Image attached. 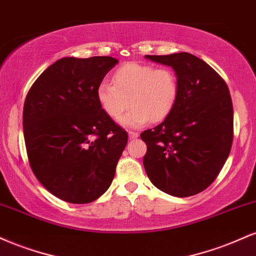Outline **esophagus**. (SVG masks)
Returning <instances> with one entry per match:
<instances>
[{
  "label": "esophagus",
  "mask_w": 256,
  "mask_h": 256,
  "mask_svg": "<svg viewBox=\"0 0 256 256\" xmlns=\"http://www.w3.org/2000/svg\"><path fill=\"white\" fill-rule=\"evenodd\" d=\"M128 135H129V139L130 140L138 139V138H139V133H136V132H129Z\"/></svg>",
  "instance_id": "obj_1"
}]
</instances>
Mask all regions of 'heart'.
<instances>
[{
    "label": "heart",
    "mask_w": 256,
    "mask_h": 256,
    "mask_svg": "<svg viewBox=\"0 0 256 256\" xmlns=\"http://www.w3.org/2000/svg\"><path fill=\"white\" fill-rule=\"evenodd\" d=\"M112 84H99L97 100L112 120H118L130 104V110L121 120L126 128H139L148 121H164L178 99V80L169 68L127 63L114 73Z\"/></svg>",
    "instance_id": "b5f03b06"
}]
</instances>
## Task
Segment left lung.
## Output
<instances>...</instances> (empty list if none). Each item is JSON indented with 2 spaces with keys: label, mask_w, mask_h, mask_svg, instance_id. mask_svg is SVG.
Segmentation results:
<instances>
[{
  "label": "left lung",
  "mask_w": 256,
  "mask_h": 256,
  "mask_svg": "<svg viewBox=\"0 0 256 256\" xmlns=\"http://www.w3.org/2000/svg\"><path fill=\"white\" fill-rule=\"evenodd\" d=\"M145 57L174 69L180 93L170 116L141 133L147 145L144 166L162 192L192 196L214 181L229 157L234 139L229 88L214 69L192 54Z\"/></svg>",
  "instance_id": "obj_1"
}]
</instances>
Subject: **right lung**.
<instances>
[{
  "label": "right lung",
  "mask_w": 256,
  "mask_h": 256,
  "mask_svg": "<svg viewBox=\"0 0 256 256\" xmlns=\"http://www.w3.org/2000/svg\"><path fill=\"white\" fill-rule=\"evenodd\" d=\"M118 60L63 57L33 84L22 124L30 165L51 194L88 204L110 187L127 132L102 110L97 87Z\"/></svg>",
  "instance_id": "1"
}]
</instances>
